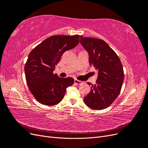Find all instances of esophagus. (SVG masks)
<instances>
[{
    "instance_id": "esophagus-1",
    "label": "esophagus",
    "mask_w": 148,
    "mask_h": 148,
    "mask_svg": "<svg viewBox=\"0 0 148 148\" xmlns=\"http://www.w3.org/2000/svg\"><path fill=\"white\" fill-rule=\"evenodd\" d=\"M83 83V82L82 81H79V80L78 79H75V84H77V85H79Z\"/></svg>"
}]
</instances>
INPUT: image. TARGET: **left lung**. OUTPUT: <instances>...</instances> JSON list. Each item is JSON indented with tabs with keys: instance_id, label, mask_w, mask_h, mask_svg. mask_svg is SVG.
<instances>
[{
	"instance_id": "8db88e82",
	"label": "left lung",
	"mask_w": 148,
	"mask_h": 148,
	"mask_svg": "<svg viewBox=\"0 0 148 148\" xmlns=\"http://www.w3.org/2000/svg\"><path fill=\"white\" fill-rule=\"evenodd\" d=\"M80 42L89 53L90 66L98 70L96 83H88L91 85V91L84 97V102L92 109H104L120 92L124 79L122 64L117 53L103 40L80 36Z\"/></svg>"
}]
</instances>
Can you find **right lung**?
<instances>
[{
	"mask_svg": "<svg viewBox=\"0 0 148 148\" xmlns=\"http://www.w3.org/2000/svg\"><path fill=\"white\" fill-rule=\"evenodd\" d=\"M79 41V35L52 36L29 53L25 65L26 83L31 94L41 104H57L63 99L66 89L74 83L73 78L59 77L53 71L62 54L77 46Z\"/></svg>",
	"mask_w": 148,
	"mask_h": 148,
	"instance_id": "right-lung-1",
	"label": "right lung"
}]
</instances>
